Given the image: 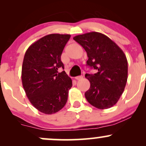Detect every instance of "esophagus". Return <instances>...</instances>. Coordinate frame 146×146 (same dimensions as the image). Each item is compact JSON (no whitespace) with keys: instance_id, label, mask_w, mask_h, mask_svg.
<instances>
[{"instance_id":"obj_1","label":"esophagus","mask_w":146,"mask_h":146,"mask_svg":"<svg viewBox=\"0 0 146 146\" xmlns=\"http://www.w3.org/2000/svg\"><path fill=\"white\" fill-rule=\"evenodd\" d=\"M75 80H82V79L83 78V76L82 75H80V76H77V77H75Z\"/></svg>"}]
</instances>
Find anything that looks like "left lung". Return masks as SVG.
Returning a JSON list of instances; mask_svg holds the SVG:
<instances>
[{"mask_svg":"<svg viewBox=\"0 0 146 146\" xmlns=\"http://www.w3.org/2000/svg\"><path fill=\"white\" fill-rule=\"evenodd\" d=\"M73 40L86 51L87 66L98 71L85 75L90 84L85 93L87 101L99 109L113 106L123 93L128 79V61L124 53L101 33L78 35Z\"/></svg>","mask_w":146,"mask_h":146,"instance_id":"left-lung-1","label":"left lung"}]
</instances>
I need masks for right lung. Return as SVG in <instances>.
Wrapping results in <instances>:
<instances>
[{"label": "right lung", "mask_w": 146, "mask_h": 146, "mask_svg": "<svg viewBox=\"0 0 146 146\" xmlns=\"http://www.w3.org/2000/svg\"><path fill=\"white\" fill-rule=\"evenodd\" d=\"M71 36L53 33L33 43L22 66V83L27 96L41 113L51 115L66 104L72 80L63 68L61 55Z\"/></svg>", "instance_id": "obj_1"}]
</instances>
